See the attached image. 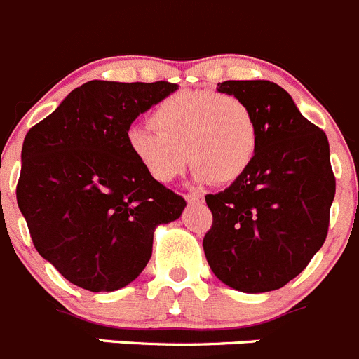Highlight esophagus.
<instances>
[{
  "instance_id": "1",
  "label": "esophagus",
  "mask_w": 359,
  "mask_h": 359,
  "mask_svg": "<svg viewBox=\"0 0 359 359\" xmlns=\"http://www.w3.org/2000/svg\"><path fill=\"white\" fill-rule=\"evenodd\" d=\"M184 198L187 200L189 203H196V202H203V196L200 195V193H187Z\"/></svg>"
}]
</instances>
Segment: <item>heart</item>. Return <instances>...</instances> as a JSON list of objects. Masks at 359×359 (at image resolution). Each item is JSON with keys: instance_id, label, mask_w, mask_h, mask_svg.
I'll return each mask as SVG.
<instances>
[{"instance_id": "heart-1", "label": "heart", "mask_w": 359, "mask_h": 359, "mask_svg": "<svg viewBox=\"0 0 359 359\" xmlns=\"http://www.w3.org/2000/svg\"><path fill=\"white\" fill-rule=\"evenodd\" d=\"M150 122L156 131L133 126L126 143L147 175L163 184L175 180L187 161L195 163L198 182H232L246 172L259 145L255 113L230 93H175L157 104Z\"/></svg>"}]
</instances>
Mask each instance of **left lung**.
Wrapping results in <instances>:
<instances>
[{"instance_id":"1","label":"left lung","mask_w":359,"mask_h":359,"mask_svg":"<svg viewBox=\"0 0 359 359\" xmlns=\"http://www.w3.org/2000/svg\"><path fill=\"white\" fill-rule=\"evenodd\" d=\"M217 92L253 109L259 145L232 186L205 196L212 226L203 251L225 285L269 292L294 280L326 241L334 198L330 143L276 83L223 81Z\"/></svg>"}]
</instances>
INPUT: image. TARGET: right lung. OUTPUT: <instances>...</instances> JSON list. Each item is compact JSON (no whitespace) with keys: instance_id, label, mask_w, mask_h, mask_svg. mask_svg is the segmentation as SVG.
Segmentation results:
<instances>
[{"instance_id":"right-lung-1","label":"right lung","mask_w":359,"mask_h":359,"mask_svg":"<svg viewBox=\"0 0 359 359\" xmlns=\"http://www.w3.org/2000/svg\"><path fill=\"white\" fill-rule=\"evenodd\" d=\"M175 83L88 81L26 134L18 205L36 251L65 280L113 292L140 276L157 225L186 200L147 175L126 133Z\"/></svg>"}]
</instances>
